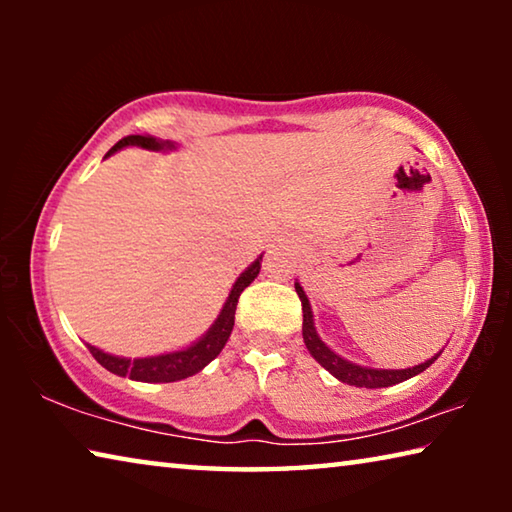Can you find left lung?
Returning <instances> with one entry per match:
<instances>
[{
  "instance_id": "left-lung-1",
  "label": "left lung",
  "mask_w": 512,
  "mask_h": 512,
  "mask_svg": "<svg viewBox=\"0 0 512 512\" xmlns=\"http://www.w3.org/2000/svg\"><path fill=\"white\" fill-rule=\"evenodd\" d=\"M296 291H298L300 302H302V339H305L309 354L329 372V375L343 381V384L359 386V388H386V386L400 384V381L411 379L415 375H420L422 370H427L431 363L440 357V352H443L440 350L438 354H433L431 359L418 363V366L400 368V370L359 366V363H354L350 359L341 357V354H336L323 339H320L316 332V325H314V311H311V302L307 298L305 289L300 287L298 280H296Z\"/></svg>"
}]
</instances>
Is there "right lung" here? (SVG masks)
<instances>
[{"label": "right lung", "instance_id": "obj_1", "mask_svg": "<svg viewBox=\"0 0 512 512\" xmlns=\"http://www.w3.org/2000/svg\"><path fill=\"white\" fill-rule=\"evenodd\" d=\"M126 146H140V149L146 151H176L178 144L169 142V140H160V137H146V135H128L124 140H119L112 149L106 153V158H110L112 153H117ZM262 257L259 255L253 264H250L244 273H241L232 289L225 298L223 307L216 316L214 323L207 327V332L198 336L196 341H192L185 348L171 350V352H160L153 354V357H119V354H110L106 350L97 348V345L88 343V350L92 352V357L97 359L103 368L110 370L112 375L119 377H131L133 381H146V384H169V381H180L196 375L201 372L207 363L214 361L219 357L223 345L228 343L232 327H235V311H237V300L241 296L250 282L259 275V268H262Z\"/></svg>", "mask_w": 512, "mask_h": 512}]
</instances>
